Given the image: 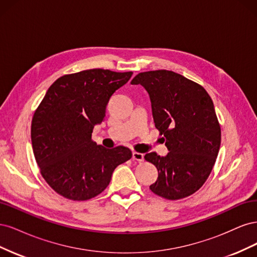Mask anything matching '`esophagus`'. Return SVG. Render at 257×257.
I'll list each match as a JSON object with an SVG mask.
<instances>
[{"label":"esophagus","instance_id":"1","mask_svg":"<svg viewBox=\"0 0 257 257\" xmlns=\"http://www.w3.org/2000/svg\"><path fill=\"white\" fill-rule=\"evenodd\" d=\"M144 157L145 155L143 153H139V152H133V161L136 162H143L144 161Z\"/></svg>","mask_w":257,"mask_h":257}]
</instances>
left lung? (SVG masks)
<instances>
[{
	"instance_id": "obj_1",
	"label": "left lung",
	"mask_w": 257,
	"mask_h": 257,
	"mask_svg": "<svg viewBox=\"0 0 257 257\" xmlns=\"http://www.w3.org/2000/svg\"><path fill=\"white\" fill-rule=\"evenodd\" d=\"M131 83L149 93L155 127L169 151L166 157L145 155L159 172L150 190L170 200L192 195L206 182L220 150L221 127L211 97L200 84L166 69L139 73Z\"/></svg>"
}]
</instances>
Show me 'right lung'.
I'll use <instances>...</instances> for the list:
<instances>
[{
    "instance_id": "obj_1",
    "label": "right lung",
    "mask_w": 257,
    "mask_h": 257,
    "mask_svg": "<svg viewBox=\"0 0 257 257\" xmlns=\"http://www.w3.org/2000/svg\"><path fill=\"white\" fill-rule=\"evenodd\" d=\"M132 75L102 68L64 75L37 107L31 125L34 157L46 182L61 196L77 201L97 196L115 167L132 158L128 148L106 149L92 141L110 96Z\"/></svg>"
}]
</instances>
